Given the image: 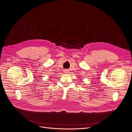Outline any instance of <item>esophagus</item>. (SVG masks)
<instances>
[{
    "instance_id": "obj_1",
    "label": "esophagus",
    "mask_w": 132,
    "mask_h": 132,
    "mask_svg": "<svg viewBox=\"0 0 132 132\" xmlns=\"http://www.w3.org/2000/svg\"><path fill=\"white\" fill-rule=\"evenodd\" d=\"M64 72L66 73H68V72H69V71H68V70H64Z\"/></svg>"
}]
</instances>
